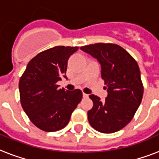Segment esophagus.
Returning <instances> with one entry per match:
<instances>
[{
	"label": "esophagus",
	"mask_w": 159,
	"mask_h": 159,
	"mask_svg": "<svg viewBox=\"0 0 159 159\" xmlns=\"http://www.w3.org/2000/svg\"><path fill=\"white\" fill-rule=\"evenodd\" d=\"M82 96H83V97H84V98H87V97H88V95L86 94V93H83V94H82Z\"/></svg>",
	"instance_id": "34e87169"
}]
</instances>
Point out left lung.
<instances>
[{"instance_id":"1","label":"left lung","mask_w":159,"mask_h":159,"mask_svg":"<svg viewBox=\"0 0 159 159\" xmlns=\"http://www.w3.org/2000/svg\"><path fill=\"white\" fill-rule=\"evenodd\" d=\"M80 48L99 62L108 92L105 102L93 94L89 96L93 102V107L87 112L90 125L105 134L120 130L133 119L143 98L138 63L125 49L114 43H95Z\"/></svg>"}]
</instances>
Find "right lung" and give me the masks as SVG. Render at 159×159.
Returning <instances> with one entry per match:
<instances>
[{"label": "right lung", "instance_id": "add662e5", "mask_svg": "<svg viewBox=\"0 0 159 159\" xmlns=\"http://www.w3.org/2000/svg\"><path fill=\"white\" fill-rule=\"evenodd\" d=\"M78 47L56 46L32 58L19 82L22 108L32 123L46 132L67 125L82 98L81 90L60 89L57 82L66 76L67 60Z\"/></svg>", "mask_w": 159, "mask_h": 159}]
</instances>
